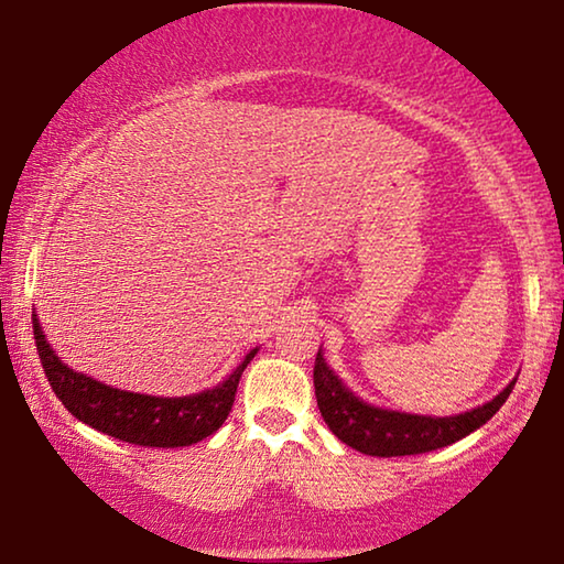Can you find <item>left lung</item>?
<instances>
[{
  "label": "left lung",
  "mask_w": 564,
  "mask_h": 564,
  "mask_svg": "<svg viewBox=\"0 0 564 564\" xmlns=\"http://www.w3.org/2000/svg\"><path fill=\"white\" fill-rule=\"evenodd\" d=\"M517 380H511L497 398L484 402L481 408L468 410V413L451 417H431V415H410L398 410H382L367 405L355 392L344 388V382L336 377L324 362L322 349H318L314 362V388L316 402L322 410V417L329 425V431L341 443L365 453V456H417V453L438 451L445 445L466 438L476 427H481L486 420L499 413V408L514 390Z\"/></svg>",
  "instance_id": "left-lung-1"
}]
</instances>
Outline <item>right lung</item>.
I'll use <instances>...</instances> for the list:
<instances>
[{
  "mask_svg": "<svg viewBox=\"0 0 564 564\" xmlns=\"http://www.w3.org/2000/svg\"><path fill=\"white\" fill-rule=\"evenodd\" d=\"M32 329H35L40 362L50 388L67 408V413L111 438L131 445H149V448H182V445L199 443L213 435L228 420L242 369L258 351H248L242 365L213 390L187 394V398H154V394L116 390L94 377L73 372L50 349L37 314H32Z\"/></svg>",
  "mask_w": 564,
  "mask_h": 564,
  "instance_id": "add662e5",
  "label": "right lung"
}]
</instances>
